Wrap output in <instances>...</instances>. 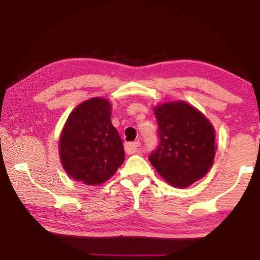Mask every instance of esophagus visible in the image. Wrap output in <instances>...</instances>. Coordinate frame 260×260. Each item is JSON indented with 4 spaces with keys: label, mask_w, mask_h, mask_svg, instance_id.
I'll return each mask as SVG.
<instances>
[{
    "label": "esophagus",
    "mask_w": 260,
    "mask_h": 260,
    "mask_svg": "<svg viewBox=\"0 0 260 260\" xmlns=\"http://www.w3.org/2000/svg\"><path fill=\"white\" fill-rule=\"evenodd\" d=\"M140 145H141V143L138 141L137 142H130V143H126L125 144L126 154H129V155L136 154V152L140 151Z\"/></svg>",
    "instance_id": "esophagus-1"
}]
</instances>
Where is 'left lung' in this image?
<instances>
[{
	"label": "left lung",
	"instance_id": "obj_1",
	"mask_svg": "<svg viewBox=\"0 0 260 260\" xmlns=\"http://www.w3.org/2000/svg\"><path fill=\"white\" fill-rule=\"evenodd\" d=\"M154 113L161 141L149 161L169 184L189 187L214 163V126L204 113L183 101L157 104Z\"/></svg>",
	"mask_w": 260,
	"mask_h": 260
}]
</instances>
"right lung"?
<instances>
[{
    "mask_svg": "<svg viewBox=\"0 0 260 260\" xmlns=\"http://www.w3.org/2000/svg\"><path fill=\"white\" fill-rule=\"evenodd\" d=\"M112 104L93 97L70 113L59 137V156L69 176L98 186L115 175L125 158L123 142L111 123Z\"/></svg>",
    "mask_w": 260,
    "mask_h": 260,
    "instance_id": "obj_1",
    "label": "right lung"
}]
</instances>
